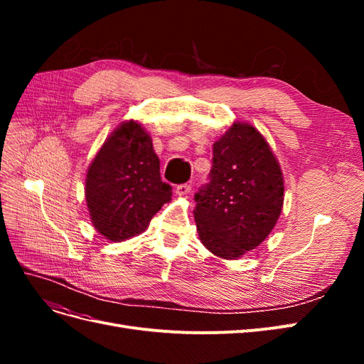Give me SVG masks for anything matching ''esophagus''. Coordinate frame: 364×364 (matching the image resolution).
I'll return each instance as SVG.
<instances>
[{
  "label": "esophagus",
  "mask_w": 364,
  "mask_h": 364,
  "mask_svg": "<svg viewBox=\"0 0 364 364\" xmlns=\"http://www.w3.org/2000/svg\"><path fill=\"white\" fill-rule=\"evenodd\" d=\"M174 193L178 196H188L191 193V185L190 183H181V185L176 186Z\"/></svg>",
  "instance_id": "obj_1"
}]
</instances>
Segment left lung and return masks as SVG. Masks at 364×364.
<instances>
[{
    "instance_id": "1",
    "label": "left lung",
    "mask_w": 364,
    "mask_h": 364,
    "mask_svg": "<svg viewBox=\"0 0 364 364\" xmlns=\"http://www.w3.org/2000/svg\"><path fill=\"white\" fill-rule=\"evenodd\" d=\"M194 200L197 232L214 255L235 259L266 240L282 211L284 179L255 127L235 123L215 141L209 182Z\"/></svg>"
}]
</instances>
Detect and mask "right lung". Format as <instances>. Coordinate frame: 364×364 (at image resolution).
Listing matches in <instances>:
<instances>
[{
  "mask_svg": "<svg viewBox=\"0 0 364 364\" xmlns=\"http://www.w3.org/2000/svg\"><path fill=\"white\" fill-rule=\"evenodd\" d=\"M85 196L94 228L111 241L141 234L171 200L151 138L136 121L119 124L105 141L87 168Z\"/></svg>",
  "mask_w": 364,
  "mask_h": 364,
  "instance_id": "1",
  "label": "right lung"
}]
</instances>
